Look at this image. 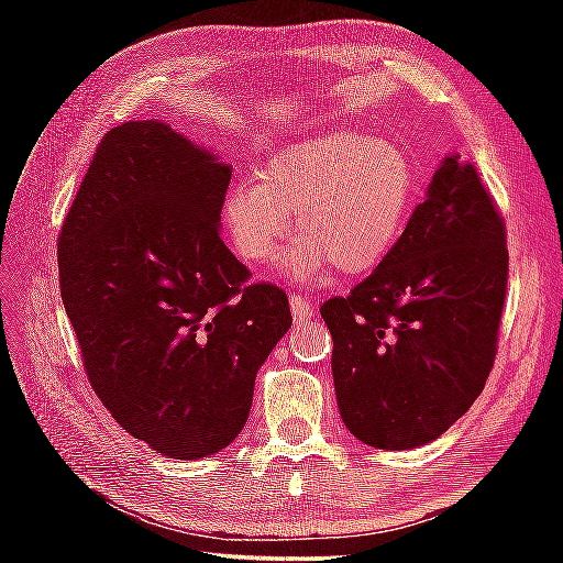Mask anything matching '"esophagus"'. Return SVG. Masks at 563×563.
I'll return each mask as SVG.
<instances>
[{
  "label": "esophagus",
  "mask_w": 563,
  "mask_h": 563,
  "mask_svg": "<svg viewBox=\"0 0 563 563\" xmlns=\"http://www.w3.org/2000/svg\"><path fill=\"white\" fill-rule=\"evenodd\" d=\"M290 309H292V319L295 321H309L314 317V305L307 300V297H302L300 292H292L290 295Z\"/></svg>",
  "instance_id": "34e87169"
}]
</instances>
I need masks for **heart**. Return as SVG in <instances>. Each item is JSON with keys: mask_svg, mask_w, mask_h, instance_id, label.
<instances>
[{"mask_svg": "<svg viewBox=\"0 0 563 563\" xmlns=\"http://www.w3.org/2000/svg\"><path fill=\"white\" fill-rule=\"evenodd\" d=\"M416 190L413 164L399 145L339 130L280 150L224 198L222 218L236 256L261 266L292 230L285 271L295 278L375 271L399 242Z\"/></svg>", "mask_w": 563, "mask_h": 563, "instance_id": "b5f03b06", "label": "heart"}]
</instances>
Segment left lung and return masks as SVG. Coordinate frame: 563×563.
<instances>
[{
	"mask_svg": "<svg viewBox=\"0 0 563 563\" xmlns=\"http://www.w3.org/2000/svg\"><path fill=\"white\" fill-rule=\"evenodd\" d=\"M506 285L504 218L474 166L448 154L389 256L321 305L345 428L379 450L445 433L492 373Z\"/></svg>",
	"mask_w": 563,
	"mask_h": 563,
	"instance_id": "1",
	"label": "left lung"
}]
</instances>
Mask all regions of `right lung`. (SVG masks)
Returning <instances> with one entry per match:
<instances>
[{
    "mask_svg": "<svg viewBox=\"0 0 563 563\" xmlns=\"http://www.w3.org/2000/svg\"><path fill=\"white\" fill-rule=\"evenodd\" d=\"M232 166L162 121L109 130L57 239L59 292L93 391L174 460L242 433L258 367L292 324L288 295L220 236Z\"/></svg>",
    "mask_w": 563,
    "mask_h": 563,
    "instance_id": "right-lung-1",
    "label": "right lung"
}]
</instances>
